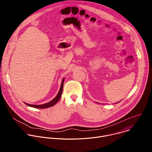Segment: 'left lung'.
Masks as SVG:
<instances>
[{"mask_svg":"<svg viewBox=\"0 0 152 152\" xmlns=\"http://www.w3.org/2000/svg\"><path fill=\"white\" fill-rule=\"evenodd\" d=\"M119 102H120V101H119ZM118 102H116V104H117V103H118ZM96 103H98V104H99V103H98V102H96Z\"/></svg>","mask_w":152,"mask_h":152,"instance_id":"obj_1","label":"left lung"}]
</instances>
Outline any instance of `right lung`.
Wrapping results in <instances>:
<instances>
[{
	"mask_svg": "<svg viewBox=\"0 0 152 152\" xmlns=\"http://www.w3.org/2000/svg\"><path fill=\"white\" fill-rule=\"evenodd\" d=\"M64 78L63 79L62 82H61V87L60 88V90L57 94V95H56V96L51 101L48 102V103L42 104V105H31V104H29L27 103H25L24 104L26 105H27L28 107H33V108H35L39 109H44L47 108H50L51 107L53 106H54L55 104H56V103L59 101V99H60L61 95H62V92H63V86H64Z\"/></svg>",
	"mask_w": 152,
	"mask_h": 152,
	"instance_id": "obj_1",
	"label": "right lung"
}]
</instances>
